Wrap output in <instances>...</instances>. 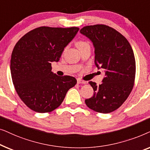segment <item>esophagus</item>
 I'll return each instance as SVG.
<instances>
[{
    "label": "esophagus",
    "instance_id": "1",
    "mask_svg": "<svg viewBox=\"0 0 150 150\" xmlns=\"http://www.w3.org/2000/svg\"><path fill=\"white\" fill-rule=\"evenodd\" d=\"M77 83L79 84H85L87 82L85 81H83V80H81V79H77Z\"/></svg>",
    "mask_w": 150,
    "mask_h": 150
}]
</instances>
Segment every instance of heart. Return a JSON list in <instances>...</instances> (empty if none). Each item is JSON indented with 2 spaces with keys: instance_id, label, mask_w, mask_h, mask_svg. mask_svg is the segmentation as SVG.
<instances>
[{
  "instance_id": "b5f03b06",
  "label": "heart",
  "mask_w": 150,
  "mask_h": 150,
  "mask_svg": "<svg viewBox=\"0 0 150 150\" xmlns=\"http://www.w3.org/2000/svg\"><path fill=\"white\" fill-rule=\"evenodd\" d=\"M76 45L77 48L80 49L81 48H83V47L85 46H87V45H89V43L86 42V41H84V40H79L78 41V42H76Z\"/></svg>"
}]
</instances>
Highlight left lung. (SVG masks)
I'll use <instances>...</instances> for the list:
<instances>
[{
  "mask_svg": "<svg viewBox=\"0 0 150 150\" xmlns=\"http://www.w3.org/2000/svg\"><path fill=\"white\" fill-rule=\"evenodd\" d=\"M93 42L95 64L105 70L102 83L89 81L94 93L87 106L100 113H109L126 101L134 87L136 62L130 43L113 28L104 24L86 26L80 30Z\"/></svg>",
  "mask_w": 150,
  "mask_h": 150,
  "instance_id": "left-lung-1",
  "label": "left lung"
}]
</instances>
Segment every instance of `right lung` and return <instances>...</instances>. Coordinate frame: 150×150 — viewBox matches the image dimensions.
I'll return each mask as SVG.
<instances>
[{
	"label": "right lung",
	"mask_w": 150,
	"mask_h": 150,
	"mask_svg": "<svg viewBox=\"0 0 150 150\" xmlns=\"http://www.w3.org/2000/svg\"><path fill=\"white\" fill-rule=\"evenodd\" d=\"M79 28L40 26L20 39L11 54V79L22 101L34 111L44 113L58 108L76 79L54 74L51 62L59 61L64 48Z\"/></svg>",
	"instance_id": "obj_1"
}]
</instances>
